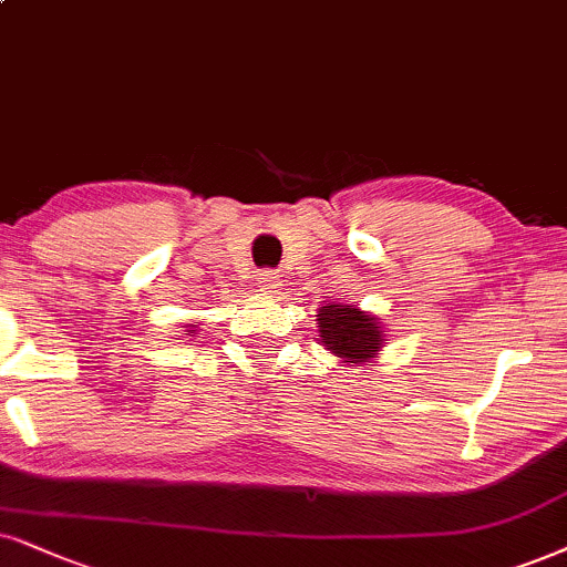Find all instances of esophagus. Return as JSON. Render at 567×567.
<instances>
[{
	"instance_id": "obj_1",
	"label": "esophagus",
	"mask_w": 567,
	"mask_h": 567,
	"mask_svg": "<svg viewBox=\"0 0 567 567\" xmlns=\"http://www.w3.org/2000/svg\"><path fill=\"white\" fill-rule=\"evenodd\" d=\"M256 285H259V290H264V292H277L279 275L277 271H261V275L256 277Z\"/></svg>"
}]
</instances>
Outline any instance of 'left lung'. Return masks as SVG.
Wrapping results in <instances>:
<instances>
[{"instance_id":"8db88e82","label":"left lung","mask_w":567,"mask_h":567,"mask_svg":"<svg viewBox=\"0 0 567 567\" xmlns=\"http://www.w3.org/2000/svg\"><path fill=\"white\" fill-rule=\"evenodd\" d=\"M317 324L321 346L346 367H371L379 361V350L384 348V327L374 313L348 303H327L317 311Z\"/></svg>"}]
</instances>
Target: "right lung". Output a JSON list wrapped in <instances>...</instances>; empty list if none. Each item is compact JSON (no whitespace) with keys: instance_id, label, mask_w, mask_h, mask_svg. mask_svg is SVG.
Here are the masks:
<instances>
[{"instance_id":"obj_1","label":"right lung","mask_w":567,"mask_h":567,"mask_svg":"<svg viewBox=\"0 0 567 567\" xmlns=\"http://www.w3.org/2000/svg\"><path fill=\"white\" fill-rule=\"evenodd\" d=\"M196 327H198V321H193V324H188V329H185V332H188L190 337H196V332H198Z\"/></svg>"}]
</instances>
